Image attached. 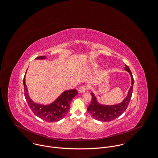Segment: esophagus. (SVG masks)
I'll list each match as a JSON object with an SVG mask.
<instances>
[{"label": "esophagus", "instance_id": "obj_1", "mask_svg": "<svg viewBox=\"0 0 158 158\" xmlns=\"http://www.w3.org/2000/svg\"><path fill=\"white\" fill-rule=\"evenodd\" d=\"M86 89H87V88H86V86H81V87H80L79 89H78V92H79L80 93H85V92L86 91Z\"/></svg>", "mask_w": 158, "mask_h": 158}]
</instances>
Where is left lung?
Instances as JSON below:
<instances>
[{"label":"left lung","mask_w":158,"mask_h":158,"mask_svg":"<svg viewBox=\"0 0 158 158\" xmlns=\"http://www.w3.org/2000/svg\"><path fill=\"white\" fill-rule=\"evenodd\" d=\"M125 70L127 71L130 75L131 80V86L128 89L127 96L121 102L114 105L102 104L98 102V99L96 97L94 93H90L91 95L92 96V99L91 104L88 107L87 110L88 113L91 115V117L94 119L104 122L111 121L119 117L121 114H122L127 108L130 99L131 98L134 80L132 76V73L127 65H125Z\"/></svg>","instance_id":"left-lung-1"}]
</instances>
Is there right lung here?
I'll return each mask as SVG.
<instances>
[{"label":"right lung","mask_w":158,"mask_h":158,"mask_svg":"<svg viewBox=\"0 0 158 158\" xmlns=\"http://www.w3.org/2000/svg\"><path fill=\"white\" fill-rule=\"evenodd\" d=\"M44 59H46V56H40L35 59V60ZM27 70L23 78L25 97L33 112L38 117L49 122H56L64 118L70 109V105L72 99L78 94L77 90L73 89L65 91L55 101L47 105L37 103L33 101L29 96L28 90L25 83Z\"/></svg>","instance_id":"obj_1"}]
</instances>
